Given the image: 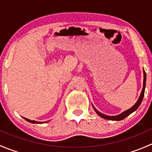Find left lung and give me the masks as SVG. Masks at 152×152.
I'll return each mask as SVG.
<instances>
[{
    "label": "left lung",
    "instance_id": "1",
    "mask_svg": "<svg viewBox=\"0 0 152 152\" xmlns=\"http://www.w3.org/2000/svg\"><path fill=\"white\" fill-rule=\"evenodd\" d=\"M145 82H146V74H145V72L143 69V86H142V92H141V93H140V97H139L138 100H137V102L135 103V104L133 106V107H132L130 109H129V110H126V111L123 112V113H121L120 115H118L109 116V115H104V114H102V113H101L100 112L98 111L96 109H95V107L93 106V108H94L95 112H96V113H97V114L99 115L100 117L103 118H104V119H107V120H110V121H121V120H123V119L125 118H126L127 116L129 115L131 113H132L133 112L135 111V110L138 108L139 106L140 105V104H141L142 99H143V96H144V92H145Z\"/></svg>",
    "mask_w": 152,
    "mask_h": 152
}]
</instances>
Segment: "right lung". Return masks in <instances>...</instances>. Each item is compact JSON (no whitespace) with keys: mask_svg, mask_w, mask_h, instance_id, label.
<instances>
[{"mask_svg":"<svg viewBox=\"0 0 152 152\" xmlns=\"http://www.w3.org/2000/svg\"><path fill=\"white\" fill-rule=\"evenodd\" d=\"M24 119H25V120H26L27 121L30 122V123H32V124H42V123H45V122H39V121H31L28 118H24Z\"/></svg>","mask_w":152,"mask_h":152,"instance_id":"right-lung-1","label":"right lung"}]
</instances>
